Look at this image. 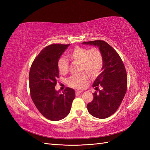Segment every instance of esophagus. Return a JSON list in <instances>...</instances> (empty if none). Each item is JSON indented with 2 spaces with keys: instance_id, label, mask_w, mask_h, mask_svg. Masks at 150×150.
Instances as JSON below:
<instances>
[{
  "instance_id": "1",
  "label": "esophagus",
  "mask_w": 150,
  "mask_h": 150,
  "mask_svg": "<svg viewBox=\"0 0 150 150\" xmlns=\"http://www.w3.org/2000/svg\"><path fill=\"white\" fill-rule=\"evenodd\" d=\"M83 93L82 91L77 90V91H76V96H78V94H80V93Z\"/></svg>"
}]
</instances>
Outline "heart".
Here are the masks:
<instances>
[{"instance_id":"heart-1","label":"heart","mask_w":150,"mask_h":150,"mask_svg":"<svg viewBox=\"0 0 150 150\" xmlns=\"http://www.w3.org/2000/svg\"><path fill=\"white\" fill-rule=\"evenodd\" d=\"M67 56L72 61L80 63L79 71H84L72 75L68 79L67 83L72 88H84L88 79V74L91 78H96L103 67V55L98 48L76 47L69 52ZM57 68L61 74L65 75L67 73L69 63L66 58L62 57L59 59Z\"/></svg>"}]
</instances>
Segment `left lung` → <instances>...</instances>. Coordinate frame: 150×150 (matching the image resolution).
Returning <instances> with one entry per match:
<instances>
[{"instance_id": "1", "label": "left lung", "mask_w": 150, "mask_h": 150, "mask_svg": "<svg viewBox=\"0 0 150 150\" xmlns=\"http://www.w3.org/2000/svg\"><path fill=\"white\" fill-rule=\"evenodd\" d=\"M82 44L98 46L103 55L102 72L93 85L96 91L93 93V100L88 104L87 108L94 117L106 118L116 111L125 96L128 83L125 67L119 54L104 40H96Z\"/></svg>"}]
</instances>
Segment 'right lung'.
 Masks as SVG:
<instances>
[{
	"mask_svg": "<svg viewBox=\"0 0 150 150\" xmlns=\"http://www.w3.org/2000/svg\"><path fill=\"white\" fill-rule=\"evenodd\" d=\"M70 44H52L44 47L35 58L29 75L32 100L47 119L59 121L69 114L75 91L66 88L61 94L55 86L59 77L57 62Z\"/></svg>",
	"mask_w": 150,
	"mask_h": 150,
	"instance_id": "1",
	"label": "right lung"
}]
</instances>
